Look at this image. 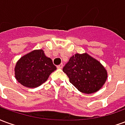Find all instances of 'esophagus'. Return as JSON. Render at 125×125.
Listing matches in <instances>:
<instances>
[{
    "instance_id": "esophagus-1",
    "label": "esophagus",
    "mask_w": 125,
    "mask_h": 125,
    "mask_svg": "<svg viewBox=\"0 0 125 125\" xmlns=\"http://www.w3.org/2000/svg\"><path fill=\"white\" fill-rule=\"evenodd\" d=\"M57 68H58V69H62V68H63V64H62V63H61V64H60V65H57Z\"/></svg>"
}]
</instances>
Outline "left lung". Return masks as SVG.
<instances>
[{"mask_svg":"<svg viewBox=\"0 0 125 125\" xmlns=\"http://www.w3.org/2000/svg\"><path fill=\"white\" fill-rule=\"evenodd\" d=\"M63 71L79 91L92 94L99 90L107 79L102 64L87 53H76L70 57Z\"/></svg>","mask_w":125,"mask_h":125,"instance_id":"8db88e82","label":"left lung"}]
</instances>
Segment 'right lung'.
Listing matches in <instances>:
<instances>
[{"label": "right lung", "mask_w": 125, "mask_h": 125, "mask_svg": "<svg viewBox=\"0 0 125 125\" xmlns=\"http://www.w3.org/2000/svg\"><path fill=\"white\" fill-rule=\"evenodd\" d=\"M56 70L52 59L46 57L42 49L35 50L19 60L15 68V78L28 88H35L47 81Z\"/></svg>", "instance_id": "1"}]
</instances>
